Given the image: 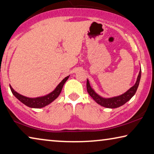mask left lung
I'll return each instance as SVG.
<instances>
[{
    "label": "left lung",
    "mask_w": 154,
    "mask_h": 154,
    "mask_svg": "<svg viewBox=\"0 0 154 154\" xmlns=\"http://www.w3.org/2000/svg\"><path fill=\"white\" fill-rule=\"evenodd\" d=\"M140 77H141V69L140 70V72H139V74L138 75L137 80H136V84H134L130 89H129L125 93H124L118 97H112V98H108V99H105V98H103V97H100L99 94H97L96 92L94 91V90L92 88L91 86H90L88 79H87V84H86L87 91L88 92V94L90 95V97H91L97 103L101 105V106L105 107V108H116L125 104L126 102H128L129 100H130L131 97L135 94L136 90H137V88L138 87L139 83H140Z\"/></svg>",
    "instance_id": "1"
}]
</instances>
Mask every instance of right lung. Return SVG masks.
<instances>
[{"mask_svg": "<svg viewBox=\"0 0 154 154\" xmlns=\"http://www.w3.org/2000/svg\"><path fill=\"white\" fill-rule=\"evenodd\" d=\"M68 77H69V76L65 77L64 79L57 85V86L55 88V89L53 90V92H51V93L47 95H45V96L37 97V98H29V97L23 96V95L16 92L15 90L12 88V87L10 85H9V87H10L12 94H13L19 101H21L22 103H24V105H26V106L32 108H42L43 107H45L46 106H47V105L51 103V102H53L55 99L57 98L58 96H59L60 94L61 91H62L63 86H64L65 82L67 81Z\"/></svg>", "mask_w": 154, "mask_h": 154, "instance_id": "1", "label": "right lung"}]
</instances>
